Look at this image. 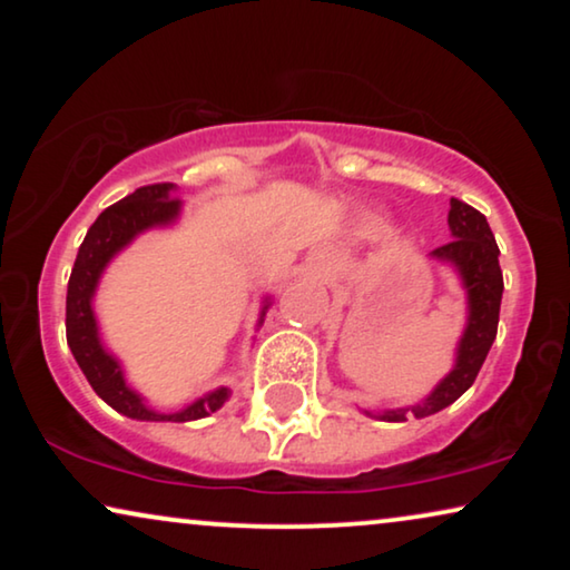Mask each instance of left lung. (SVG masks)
Wrapping results in <instances>:
<instances>
[{
    "label": "left lung",
    "mask_w": 570,
    "mask_h": 570,
    "mask_svg": "<svg viewBox=\"0 0 570 570\" xmlns=\"http://www.w3.org/2000/svg\"><path fill=\"white\" fill-rule=\"evenodd\" d=\"M449 228L454 238L435 248L433 256L451 262L462 275L466 293H470V324H466L464 337L459 342L456 368L435 386V392L423 404L412 407L415 417H428L433 412L449 407L474 384L498 334V316H501L503 272L501 264H498L501 252H498L495 236L490 230L485 215L466 205V202L451 197ZM404 415H407L404 410H392L384 412L381 417L407 420Z\"/></svg>",
    "instance_id": "obj_1"
}]
</instances>
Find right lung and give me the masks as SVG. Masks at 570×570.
<instances>
[{
    "mask_svg": "<svg viewBox=\"0 0 570 570\" xmlns=\"http://www.w3.org/2000/svg\"><path fill=\"white\" fill-rule=\"evenodd\" d=\"M170 191H174V184L168 181L139 186L135 194L106 207L98 220L90 225L67 285V342L85 379L90 381L100 400L111 404L116 412L137 420L186 423V420L207 417L209 412L220 410L223 402L228 400V389H217L174 415H160V412L145 407V402L124 384L119 363L100 347L96 316L90 308V298L108 259L127 246L137 233L153 228V225H166L178 215V199H170Z\"/></svg>",
    "mask_w": 570,
    "mask_h": 570,
    "instance_id": "1",
    "label": "right lung"
}]
</instances>
